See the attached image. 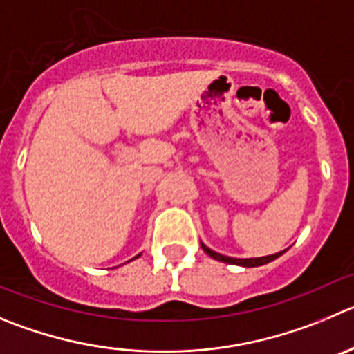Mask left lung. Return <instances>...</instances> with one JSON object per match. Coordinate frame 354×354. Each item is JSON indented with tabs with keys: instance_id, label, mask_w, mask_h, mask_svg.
Wrapping results in <instances>:
<instances>
[{
	"instance_id": "1",
	"label": "left lung",
	"mask_w": 354,
	"mask_h": 354,
	"mask_svg": "<svg viewBox=\"0 0 354 354\" xmlns=\"http://www.w3.org/2000/svg\"><path fill=\"white\" fill-rule=\"evenodd\" d=\"M201 248H203L205 252H207L208 255H210L212 259H215V261H221V262H225V264H234V266H243V268H257V266H264L268 264V262L274 261V259H278L280 255L285 254L283 252H278V254H272V255H266V257H255V259H234V257H227V255H222V254H217V252H214L212 248H208L207 245L201 243Z\"/></svg>"
}]
</instances>
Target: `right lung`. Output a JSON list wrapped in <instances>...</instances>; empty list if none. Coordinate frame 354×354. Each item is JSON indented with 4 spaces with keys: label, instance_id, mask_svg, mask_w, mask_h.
I'll return each instance as SVG.
<instances>
[{
    "label": "right lung",
    "instance_id": "right-lung-1",
    "mask_svg": "<svg viewBox=\"0 0 354 354\" xmlns=\"http://www.w3.org/2000/svg\"><path fill=\"white\" fill-rule=\"evenodd\" d=\"M140 255V254H139ZM139 255H136V257H133V259H137V257H139Z\"/></svg>",
    "mask_w": 354,
    "mask_h": 354
}]
</instances>
